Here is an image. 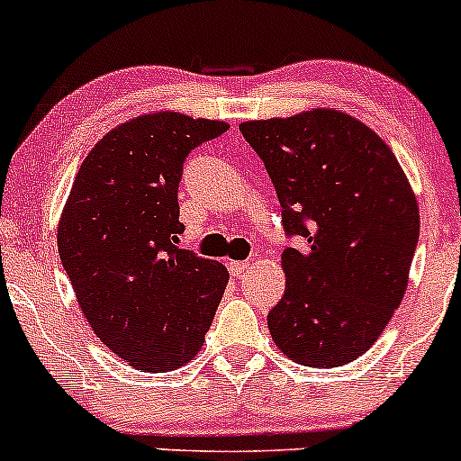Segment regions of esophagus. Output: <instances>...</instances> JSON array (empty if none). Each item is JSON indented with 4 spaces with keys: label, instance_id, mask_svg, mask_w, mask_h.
<instances>
[{
    "label": "esophagus",
    "instance_id": "1",
    "mask_svg": "<svg viewBox=\"0 0 461 461\" xmlns=\"http://www.w3.org/2000/svg\"><path fill=\"white\" fill-rule=\"evenodd\" d=\"M227 268H230V273L234 275V277H240L242 273H247V271H249V262L230 260V262H227Z\"/></svg>",
    "mask_w": 461,
    "mask_h": 461
}]
</instances>
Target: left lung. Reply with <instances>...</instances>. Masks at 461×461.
<instances>
[{"label": "left lung", "instance_id": "8db88e82", "mask_svg": "<svg viewBox=\"0 0 461 461\" xmlns=\"http://www.w3.org/2000/svg\"><path fill=\"white\" fill-rule=\"evenodd\" d=\"M240 131L273 179L285 231L308 242L282 253L275 345L303 366L353 362L405 294L420 230L414 190L379 134L336 108L245 121Z\"/></svg>", "mask_w": 461, "mask_h": 461}]
</instances>
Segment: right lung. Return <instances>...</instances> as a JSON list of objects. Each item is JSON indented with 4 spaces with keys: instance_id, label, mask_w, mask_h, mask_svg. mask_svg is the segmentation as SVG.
Masks as SVG:
<instances>
[{
    "instance_id": "add662e5",
    "label": "right lung",
    "mask_w": 461,
    "mask_h": 461,
    "mask_svg": "<svg viewBox=\"0 0 461 461\" xmlns=\"http://www.w3.org/2000/svg\"><path fill=\"white\" fill-rule=\"evenodd\" d=\"M225 121L160 110L110 130L84 158L58 223V253L88 325L142 373L201 351L230 273L176 247L182 164Z\"/></svg>"
}]
</instances>
